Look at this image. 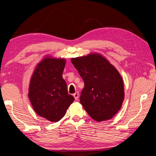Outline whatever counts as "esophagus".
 <instances>
[{
	"instance_id": "1",
	"label": "esophagus",
	"mask_w": 156,
	"mask_h": 156,
	"mask_svg": "<svg viewBox=\"0 0 156 156\" xmlns=\"http://www.w3.org/2000/svg\"><path fill=\"white\" fill-rule=\"evenodd\" d=\"M79 96V92H76L73 94V96H74V98H75V100H78Z\"/></svg>"
}]
</instances>
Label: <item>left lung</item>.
I'll return each mask as SVG.
<instances>
[{
    "instance_id": "left-lung-1",
    "label": "left lung",
    "mask_w": 156,
    "mask_h": 156,
    "mask_svg": "<svg viewBox=\"0 0 156 156\" xmlns=\"http://www.w3.org/2000/svg\"><path fill=\"white\" fill-rule=\"evenodd\" d=\"M84 83L80 102L92 119L102 122L119 112L124 98V81L118 70L98 53L71 59Z\"/></svg>"
}]
</instances>
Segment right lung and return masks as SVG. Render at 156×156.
I'll list each match as a JSON object with an SVG mask.
<instances>
[{"label":"right lung","instance_id":"1","mask_svg":"<svg viewBox=\"0 0 156 156\" xmlns=\"http://www.w3.org/2000/svg\"><path fill=\"white\" fill-rule=\"evenodd\" d=\"M66 60L47 56L37 64L30 79L29 98L39 116L50 122L62 119L74 101L62 78Z\"/></svg>","mask_w":156,"mask_h":156}]
</instances>
